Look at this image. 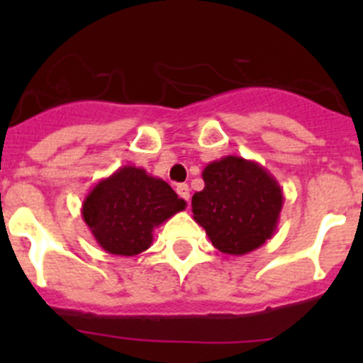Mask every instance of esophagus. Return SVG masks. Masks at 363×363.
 Segmentation results:
<instances>
[{"instance_id":"34e87169","label":"esophagus","mask_w":363,"mask_h":363,"mask_svg":"<svg viewBox=\"0 0 363 363\" xmlns=\"http://www.w3.org/2000/svg\"><path fill=\"white\" fill-rule=\"evenodd\" d=\"M175 191H177V195L181 196V199H184L186 202H189V186L188 184H177Z\"/></svg>"}]
</instances>
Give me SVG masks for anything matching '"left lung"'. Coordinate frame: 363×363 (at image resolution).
<instances>
[{"label": "left lung", "instance_id": "left-lung-1", "mask_svg": "<svg viewBox=\"0 0 363 363\" xmlns=\"http://www.w3.org/2000/svg\"><path fill=\"white\" fill-rule=\"evenodd\" d=\"M205 188L191 199L193 219L212 246L240 256L272 239L283 208V189L262 164L225 156L203 168Z\"/></svg>", "mask_w": 363, "mask_h": 363}]
</instances>
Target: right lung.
Segmentation results:
<instances>
[{"label":"right lung","mask_w":363,"mask_h":363,"mask_svg":"<svg viewBox=\"0 0 363 363\" xmlns=\"http://www.w3.org/2000/svg\"><path fill=\"white\" fill-rule=\"evenodd\" d=\"M184 208L163 179L124 164L87 193L82 218L104 251L135 256L151 247L156 226Z\"/></svg>","instance_id":"right-lung-1"}]
</instances>
